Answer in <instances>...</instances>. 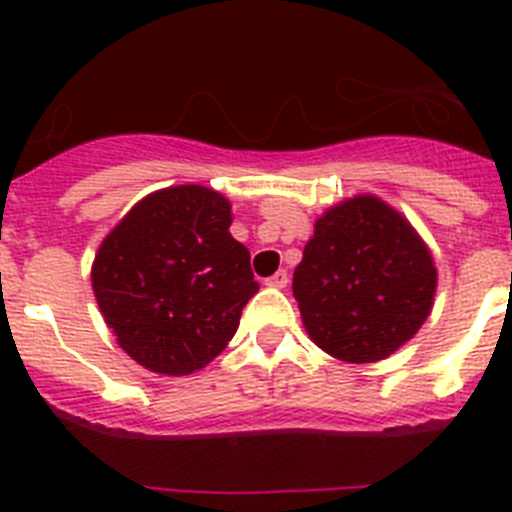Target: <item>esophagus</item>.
<instances>
[{"instance_id": "obj_1", "label": "esophagus", "mask_w": 512, "mask_h": 512, "mask_svg": "<svg viewBox=\"0 0 512 512\" xmlns=\"http://www.w3.org/2000/svg\"><path fill=\"white\" fill-rule=\"evenodd\" d=\"M266 284H269V287H287L289 284V274H287V269H279L277 274H271L269 279H266Z\"/></svg>"}]
</instances>
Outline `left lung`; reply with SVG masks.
Wrapping results in <instances>:
<instances>
[{"label": "left lung", "instance_id": "1", "mask_svg": "<svg viewBox=\"0 0 512 512\" xmlns=\"http://www.w3.org/2000/svg\"><path fill=\"white\" fill-rule=\"evenodd\" d=\"M292 292L312 341L364 364L418 333L433 305L436 266L408 220L364 194L315 223Z\"/></svg>", "mask_w": 512, "mask_h": 512}]
</instances>
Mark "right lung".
I'll list each match as a JSON object with an SVG mask.
<instances>
[{"label": "right lung", "instance_id": "obj_1", "mask_svg": "<svg viewBox=\"0 0 512 512\" xmlns=\"http://www.w3.org/2000/svg\"><path fill=\"white\" fill-rule=\"evenodd\" d=\"M223 194L197 184L140 200L99 246L92 287L117 343L158 374L210 364L259 292Z\"/></svg>", "mask_w": 512, "mask_h": 512}]
</instances>
